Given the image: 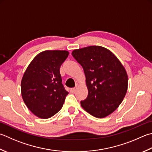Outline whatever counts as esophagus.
<instances>
[{
  "label": "esophagus",
  "mask_w": 152,
  "mask_h": 152,
  "mask_svg": "<svg viewBox=\"0 0 152 152\" xmlns=\"http://www.w3.org/2000/svg\"><path fill=\"white\" fill-rule=\"evenodd\" d=\"M71 93H74V92L76 91V88H70V90Z\"/></svg>",
  "instance_id": "1"
}]
</instances>
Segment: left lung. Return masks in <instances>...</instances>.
I'll use <instances>...</instances> for the list:
<instances>
[{"label": "left lung", "instance_id": "8db88e82", "mask_svg": "<svg viewBox=\"0 0 152 152\" xmlns=\"http://www.w3.org/2000/svg\"><path fill=\"white\" fill-rule=\"evenodd\" d=\"M73 57L84 69L88 95L81 106L97 118H103L117 109L125 96L128 76L118 58L101 46L74 50Z\"/></svg>", "mask_w": 152, "mask_h": 152}]
</instances>
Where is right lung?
<instances>
[{
    "mask_svg": "<svg viewBox=\"0 0 152 152\" xmlns=\"http://www.w3.org/2000/svg\"><path fill=\"white\" fill-rule=\"evenodd\" d=\"M66 50H45L34 58L21 82L23 100L37 117L48 118L62 107L68 92L62 84L61 64Z\"/></svg>",
    "mask_w": 152,
    "mask_h": 152,
    "instance_id": "1",
    "label": "right lung"
}]
</instances>
